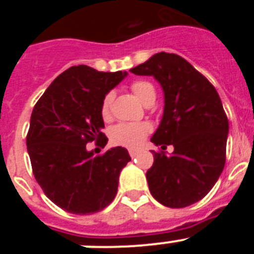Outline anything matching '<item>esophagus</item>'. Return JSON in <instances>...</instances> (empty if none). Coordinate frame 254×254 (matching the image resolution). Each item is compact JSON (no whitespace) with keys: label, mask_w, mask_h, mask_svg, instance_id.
<instances>
[{"label":"esophagus","mask_w":254,"mask_h":254,"mask_svg":"<svg viewBox=\"0 0 254 254\" xmlns=\"http://www.w3.org/2000/svg\"><path fill=\"white\" fill-rule=\"evenodd\" d=\"M128 152H129V156H131V158H136V156L138 155V152H140V150L131 149V150H128Z\"/></svg>","instance_id":"obj_1"}]
</instances>
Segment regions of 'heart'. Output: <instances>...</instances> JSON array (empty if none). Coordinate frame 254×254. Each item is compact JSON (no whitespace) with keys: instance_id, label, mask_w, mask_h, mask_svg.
Listing matches in <instances>:
<instances>
[{"instance_id":"obj_1","label":"heart","mask_w":254,"mask_h":254,"mask_svg":"<svg viewBox=\"0 0 254 254\" xmlns=\"http://www.w3.org/2000/svg\"><path fill=\"white\" fill-rule=\"evenodd\" d=\"M132 93L137 96L138 99L145 105H150L155 102L156 91L154 85L147 80H134L131 85ZM114 94L112 91L103 96L100 103V116L104 121L112 118V105H113ZM151 132L150 125L145 122H122L118 123L111 129L109 136L111 141L117 146L123 147H138L145 141V138Z\"/></svg>"}]
</instances>
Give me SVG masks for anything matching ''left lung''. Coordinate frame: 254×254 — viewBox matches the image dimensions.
Masks as SVG:
<instances>
[{
  "label": "left lung",
  "mask_w": 254,
  "mask_h": 254,
  "mask_svg": "<svg viewBox=\"0 0 254 254\" xmlns=\"http://www.w3.org/2000/svg\"><path fill=\"white\" fill-rule=\"evenodd\" d=\"M154 76L164 90L163 120L151 142L154 164L147 170L150 192L167 207L198 202L214 187L226 160L229 121L214 85L174 53L160 52L129 69ZM168 144L175 152L168 155Z\"/></svg>",
  "instance_id": "1"
}]
</instances>
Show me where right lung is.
<instances>
[{"label": "right lung", "mask_w": 254, "mask_h": 254, "mask_svg": "<svg viewBox=\"0 0 254 254\" xmlns=\"http://www.w3.org/2000/svg\"><path fill=\"white\" fill-rule=\"evenodd\" d=\"M125 76L72 66L34 105L26 134L33 174L46 196L67 212H99L116 197L121 170L131 160L128 151L117 146L95 155L86 143L107 145L100 103Z\"/></svg>", "instance_id": "obj_1"}]
</instances>
